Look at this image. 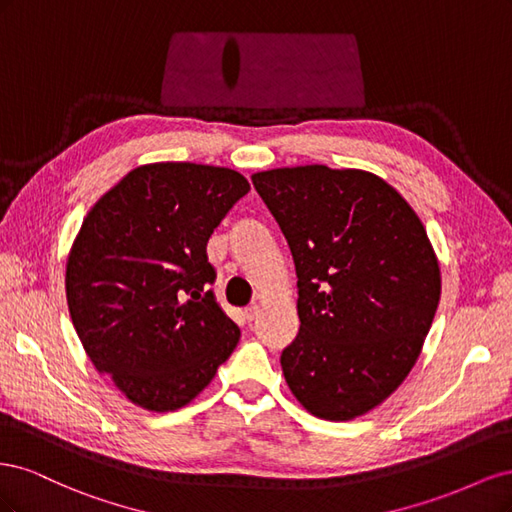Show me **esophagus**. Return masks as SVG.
<instances>
[{
  "label": "esophagus",
  "mask_w": 512,
  "mask_h": 512,
  "mask_svg": "<svg viewBox=\"0 0 512 512\" xmlns=\"http://www.w3.org/2000/svg\"><path fill=\"white\" fill-rule=\"evenodd\" d=\"M258 312H260V307H258V305L245 307V312H243V314H245V320H250V322H252V320L258 316Z\"/></svg>",
  "instance_id": "1"
}]
</instances>
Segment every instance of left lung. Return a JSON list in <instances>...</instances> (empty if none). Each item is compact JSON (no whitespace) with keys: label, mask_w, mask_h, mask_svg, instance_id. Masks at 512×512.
<instances>
[{"label":"left lung","mask_w":512,"mask_h":512,"mask_svg":"<svg viewBox=\"0 0 512 512\" xmlns=\"http://www.w3.org/2000/svg\"><path fill=\"white\" fill-rule=\"evenodd\" d=\"M252 183L299 280L301 327L282 352L284 378L307 412L352 421L406 380L436 316L440 267L425 226L365 170L275 168Z\"/></svg>","instance_id":"left-lung-1"}]
</instances>
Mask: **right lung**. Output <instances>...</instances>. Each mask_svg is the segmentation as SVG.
<instances>
[{
    "instance_id": "right-lung-1",
    "label": "right lung",
    "mask_w": 512,
    "mask_h": 512,
    "mask_svg": "<svg viewBox=\"0 0 512 512\" xmlns=\"http://www.w3.org/2000/svg\"><path fill=\"white\" fill-rule=\"evenodd\" d=\"M250 183L192 162L138 166L91 207L68 256L66 297L81 344L132 404L183 408L241 331L215 301L207 241Z\"/></svg>"
}]
</instances>
